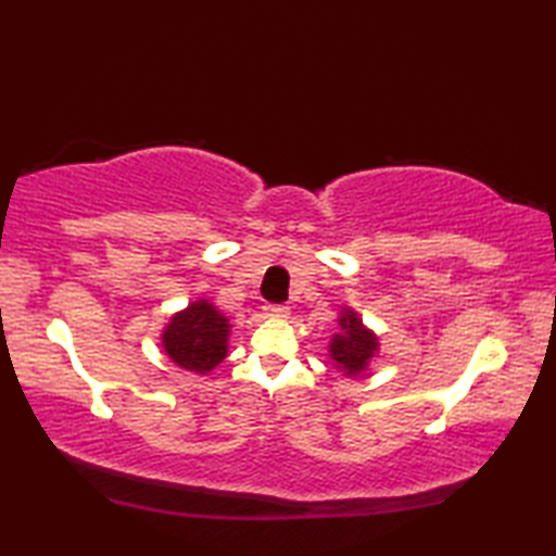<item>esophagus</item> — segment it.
Listing matches in <instances>:
<instances>
[{
    "label": "esophagus",
    "mask_w": 556,
    "mask_h": 556,
    "mask_svg": "<svg viewBox=\"0 0 556 556\" xmlns=\"http://www.w3.org/2000/svg\"><path fill=\"white\" fill-rule=\"evenodd\" d=\"M263 311H265L267 317H277V320H287V317H289L287 305H265Z\"/></svg>",
    "instance_id": "34e87169"
}]
</instances>
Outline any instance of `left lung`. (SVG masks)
Returning <instances> with one entry per match:
<instances>
[{"mask_svg": "<svg viewBox=\"0 0 556 556\" xmlns=\"http://www.w3.org/2000/svg\"><path fill=\"white\" fill-rule=\"evenodd\" d=\"M339 332L329 339V361L344 377H361L370 370L372 361L380 356V337L363 323L358 311L344 305L337 317Z\"/></svg>", "mask_w": 556, "mask_h": 556, "instance_id": "obj_1", "label": "left lung"}]
</instances>
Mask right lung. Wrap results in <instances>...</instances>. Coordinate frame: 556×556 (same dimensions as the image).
Here are the masks:
<instances>
[{"label":"right lung","mask_w":556,"mask_h":556,"mask_svg":"<svg viewBox=\"0 0 556 556\" xmlns=\"http://www.w3.org/2000/svg\"><path fill=\"white\" fill-rule=\"evenodd\" d=\"M231 323L215 303L195 299L162 327L160 344L176 368L207 375L227 358Z\"/></svg>","instance_id":"right-lung-1"}]
</instances>
